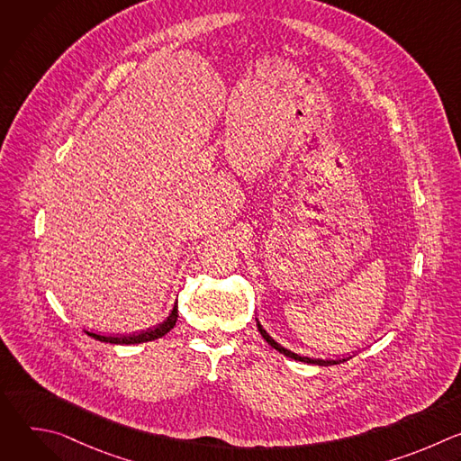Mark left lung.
<instances>
[{
  "label": "left lung",
  "instance_id": "left-lung-1",
  "mask_svg": "<svg viewBox=\"0 0 461 461\" xmlns=\"http://www.w3.org/2000/svg\"><path fill=\"white\" fill-rule=\"evenodd\" d=\"M255 322H257V328H258V332H260V336L267 339V343L270 345V347H274L277 352H281L283 356H286V357H292V359H295V361H303V363H308V365H317V366H332V365H339V363H345V361H348L350 357H343V359H312V357H306V356H299V354H295V352H292V350H288V348H285L283 345H279L267 330L265 328H262V324L258 322V319H255Z\"/></svg>",
  "mask_w": 461,
  "mask_h": 461
}]
</instances>
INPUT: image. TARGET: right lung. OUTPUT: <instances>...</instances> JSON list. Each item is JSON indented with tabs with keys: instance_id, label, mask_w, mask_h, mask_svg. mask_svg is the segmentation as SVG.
Wrapping results in <instances>:
<instances>
[{
	"instance_id": "1",
	"label": "right lung",
	"mask_w": 461,
	"mask_h": 461,
	"mask_svg": "<svg viewBox=\"0 0 461 461\" xmlns=\"http://www.w3.org/2000/svg\"><path fill=\"white\" fill-rule=\"evenodd\" d=\"M176 317H178V304L175 303L173 304V310L169 312V315L155 328H151V330L148 332H142L139 336H123V338H109V336H98V334H93V332H86L87 336H91L93 339H98L102 343H111V345H139V343H148V341H155L162 336H166L171 328L175 326L176 322Z\"/></svg>"
}]
</instances>
